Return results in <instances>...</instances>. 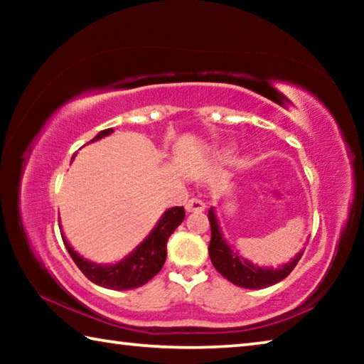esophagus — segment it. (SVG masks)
<instances>
[{"instance_id":"34e87169","label":"esophagus","mask_w":364,"mask_h":364,"mask_svg":"<svg viewBox=\"0 0 364 364\" xmlns=\"http://www.w3.org/2000/svg\"><path fill=\"white\" fill-rule=\"evenodd\" d=\"M205 208V204L200 199H189L186 202V210L188 212H202Z\"/></svg>"}]
</instances>
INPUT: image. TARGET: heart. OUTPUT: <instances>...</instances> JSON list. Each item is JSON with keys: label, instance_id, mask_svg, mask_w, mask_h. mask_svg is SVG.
I'll return each instance as SVG.
<instances>
[{"label": "heart", "instance_id": "obj_1", "mask_svg": "<svg viewBox=\"0 0 364 364\" xmlns=\"http://www.w3.org/2000/svg\"><path fill=\"white\" fill-rule=\"evenodd\" d=\"M231 157V151H223V152H221V159H230Z\"/></svg>", "mask_w": 364, "mask_h": 364}]
</instances>
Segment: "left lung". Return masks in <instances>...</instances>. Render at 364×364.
I'll return each mask as SVG.
<instances>
[{
	"instance_id": "8db88e82",
	"label": "left lung",
	"mask_w": 364,
	"mask_h": 364,
	"mask_svg": "<svg viewBox=\"0 0 364 364\" xmlns=\"http://www.w3.org/2000/svg\"><path fill=\"white\" fill-rule=\"evenodd\" d=\"M208 221H210L212 230V239L210 244H208V254H210L213 267L221 276H225L228 281H231L232 284H236L239 287L263 289L273 286L276 282L287 278V276L291 274V271L295 268V264L299 263L301 255H304V250H301L291 262L278 268L258 267V264L245 260L242 255H239L237 252H234L230 245H228L218 226V220L215 217L213 207L208 210Z\"/></svg>"
}]
</instances>
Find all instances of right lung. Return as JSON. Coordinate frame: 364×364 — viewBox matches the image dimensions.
Returning <instances> with one entry per match:
<instances>
[{
    "instance_id": "add662e5",
    "label": "right lung",
    "mask_w": 364,
    "mask_h": 364,
    "mask_svg": "<svg viewBox=\"0 0 364 364\" xmlns=\"http://www.w3.org/2000/svg\"><path fill=\"white\" fill-rule=\"evenodd\" d=\"M112 132V128L102 130L91 141L101 139ZM184 217H186V213H184L183 207L168 208V210L162 215V218L159 220V223L151 231L149 236H147L130 255H127L123 260L115 264H97L86 260V258L78 255L77 252L70 247V244L67 242L64 234H60V236H63L64 245L67 252L70 254L72 260L75 262L80 271H82L91 282L106 289H114V291H128V289H134L146 284L147 281H151L154 276L162 269L165 258H167L168 237L173 234L176 228L181 225Z\"/></svg>"
}]
</instances>
